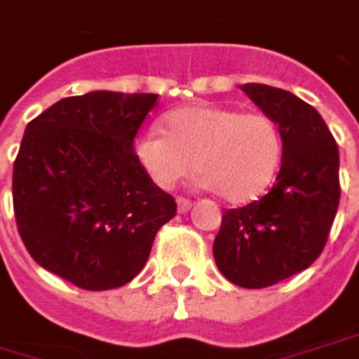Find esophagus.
<instances>
[{"label": "esophagus", "mask_w": 359, "mask_h": 359, "mask_svg": "<svg viewBox=\"0 0 359 359\" xmlns=\"http://www.w3.org/2000/svg\"><path fill=\"white\" fill-rule=\"evenodd\" d=\"M177 207H179V213H187V211H191L193 203H191V201L182 199V197H179V199H177Z\"/></svg>", "instance_id": "1"}]
</instances>
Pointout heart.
<instances>
[{
  "label": "heart",
  "instance_id": "1",
  "mask_svg": "<svg viewBox=\"0 0 359 359\" xmlns=\"http://www.w3.org/2000/svg\"><path fill=\"white\" fill-rule=\"evenodd\" d=\"M283 134L266 114L193 103L164 117V132L137 137L134 154L152 182L172 191L199 170L201 187L242 205L262 197L283 162Z\"/></svg>",
  "mask_w": 359,
  "mask_h": 359
}]
</instances>
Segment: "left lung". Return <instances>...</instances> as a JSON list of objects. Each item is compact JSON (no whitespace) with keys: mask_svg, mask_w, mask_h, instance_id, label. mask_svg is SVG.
Here are the masks:
<instances>
[{"mask_svg":"<svg viewBox=\"0 0 359 359\" xmlns=\"http://www.w3.org/2000/svg\"><path fill=\"white\" fill-rule=\"evenodd\" d=\"M242 91L283 134V162L260 201L227 209L213 242L223 276L243 288L272 286L323 252L339 205V150L323 117L290 91L245 83Z\"/></svg>","mask_w":359,"mask_h":359,"instance_id":"1","label":"left lung"}]
</instances>
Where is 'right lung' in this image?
Wrapping results in <instances>:
<instances>
[{"mask_svg": "<svg viewBox=\"0 0 359 359\" xmlns=\"http://www.w3.org/2000/svg\"><path fill=\"white\" fill-rule=\"evenodd\" d=\"M156 99L91 91L56 101L26 126L11 180L18 231L36 262L79 288L128 285L177 215L134 154Z\"/></svg>", "mask_w": 359, "mask_h": 359, "instance_id": "1", "label": "right lung"}]
</instances>
